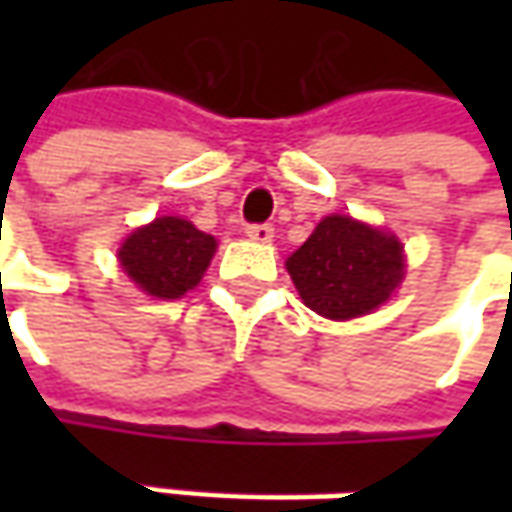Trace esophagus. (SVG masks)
<instances>
[{"label": "esophagus", "instance_id": "obj_1", "mask_svg": "<svg viewBox=\"0 0 512 512\" xmlns=\"http://www.w3.org/2000/svg\"><path fill=\"white\" fill-rule=\"evenodd\" d=\"M245 233L253 239V242H262L267 245L273 239V225H247Z\"/></svg>", "mask_w": 512, "mask_h": 512}]
</instances>
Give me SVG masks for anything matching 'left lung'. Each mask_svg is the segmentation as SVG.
Wrapping results in <instances>:
<instances>
[{
	"label": "left lung",
	"instance_id": "1",
	"mask_svg": "<svg viewBox=\"0 0 512 512\" xmlns=\"http://www.w3.org/2000/svg\"><path fill=\"white\" fill-rule=\"evenodd\" d=\"M302 302L325 319L347 322L384 305L404 279V247L393 233L325 216L287 259Z\"/></svg>",
	"mask_w": 512,
	"mask_h": 512
}]
</instances>
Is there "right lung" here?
I'll return each instance as SVG.
<instances>
[{
  "label": "right lung",
  "mask_w": 512,
  "mask_h": 512,
  "mask_svg": "<svg viewBox=\"0 0 512 512\" xmlns=\"http://www.w3.org/2000/svg\"><path fill=\"white\" fill-rule=\"evenodd\" d=\"M216 239L187 219L159 216L136 227L119 247V265L139 290L156 299H182L202 282Z\"/></svg>",
  "instance_id": "right-lung-1"
}]
</instances>
